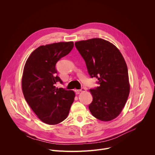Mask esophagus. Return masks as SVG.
I'll return each instance as SVG.
<instances>
[{
    "label": "esophagus",
    "instance_id": "34e87169",
    "mask_svg": "<svg viewBox=\"0 0 155 155\" xmlns=\"http://www.w3.org/2000/svg\"><path fill=\"white\" fill-rule=\"evenodd\" d=\"M86 90L85 89V88H81V90H75V92L77 94H80V92H83V91H85Z\"/></svg>",
    "mask_w": 155,
    "mask_h": 155
}]
</instances>
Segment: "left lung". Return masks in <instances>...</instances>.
<instances>
[{"label": "left lung", "mask_w": 155, "mask_h": 155, "mask_svg": "<svg viewBox=\"0 0 155 155\" xmlns=\"http://www.w3.org/2000/svg\"><path fill=\"white\" fill-rule=\"evenodd\" d=\"M75 45L88 74L97 78L99 84L90 90L93 97L89 105L91 114L103 121L114 120L122 111L130 90L124 58L114 44L99 38L77 41Z\"/></svg>", "instance_id": "obj_1"}]
</instances>
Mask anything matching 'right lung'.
Wrapping results in <instances>:
<instances>
[{
    "label": "right lung",
    "mask_w": 155,
    "mask_h": 155,
    "mask_svg": "<svg viewBox=\"0 0 155 155\" xmlns=\"http://www.w3.org/2000/svg\"><path fill=\"white\" fill-rule=\"evenodd\" d=\"M74 42H59L35 49L25 64L22 90L25 98L38 118L48 124H56L67 118L75 93L55 84L62 81L57 75L56 64L68 54Z\"/></svg>",
    "instance_id": "obj_1"
}]
</instances>
